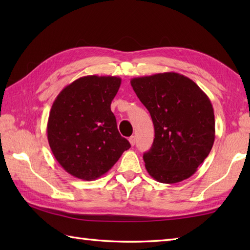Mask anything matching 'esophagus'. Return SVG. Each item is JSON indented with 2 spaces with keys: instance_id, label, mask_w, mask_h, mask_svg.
I'll return each instance as SVG.
<instances>
[{
  "instance_id": "esophagus-1",
  "label": "esophagus",
  "mask_w": 250,
  "mask_h": 250,
  "mask_svg": "<svg viewBox=\"0 0 250 250\" xmlns=\"http://www.w3.org/2000/svg\"><path fill=\"white\" fill-rule=\"evenodd\" d=\"M129 142H130V144H131L132 146H134V145H135V136L129 137Z\"/></svg>"
}]
</instances>
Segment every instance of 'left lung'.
<instances>
[{"label": "left lung", "mask_w": 250, "mask_h": 250, "mask_svg": "<svg viewBox=\"0 0 250 250\" xmlns=\"http://www.w3.org/2000/svg\"><path fill=\"white\" fill-rule=\"evenodd\" d=\"M131 86L155 126L152 146L143 156L147 172L163 184L192 176L215 141L208 97L193 81L174 72L132 78Z\"/></svg>", "instance_id": "8db88e82"}]
</instances>
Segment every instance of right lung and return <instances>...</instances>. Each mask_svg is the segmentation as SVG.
<instances>
[{
  "label": "right lung",
  "mask_w": 250,
  "mask_h": 250,
  "mask_svg": "<svg viewBox=\"0 0 250 250\" xmlns=\"http://www.w3.org/2000/svg\"><path fill=\"white\" fill-rule=\"evenodd\" d=\"M120 83L116 76H83L63 89L52 104L47 139L56 160L72 176L97 179L131 147L110 110Z\"/></svg>",
  "instance_id": "right-lung-1"
}]
</instances>
